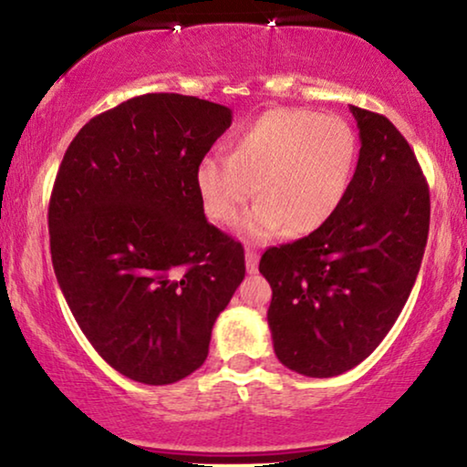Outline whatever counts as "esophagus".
Wrapping results in <instances>:
<instances>
[{"mask_svg": "<svg viewBox=\"0 0 467 467\" xmlns=\"http://www.w3.org/2000/svg\"><path fill=\"white\" fill-rule=\"evenodd\" d=\"M259 267V254L254 251H246V272L254 274Z\"/></svg>", "mask_w": 467, "mask_h": 467, "instance_id": "34e87169", "label": "esophagus"}]
</instances>
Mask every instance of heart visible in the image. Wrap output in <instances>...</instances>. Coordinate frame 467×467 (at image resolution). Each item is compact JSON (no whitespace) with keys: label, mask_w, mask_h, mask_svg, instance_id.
<instances>
[{"label":"heart","mask_w":467,"mask_h":467,"mask_svg":"<svg viewBox=\"0 0 467 467\" xmlns=\"http://www.w3.org/2000/svg\"><path fill=\"white\" fill-rule=\"evenodd\" d=\"M357 150V133L344 119L276 108L235 133L229 157H203L195 189L203 213L221 225H235L257 195L246 238L267 240L283 229L302 238L327 225L342 206Z\"/></svg>","instance_id":"1"}]
</instances>
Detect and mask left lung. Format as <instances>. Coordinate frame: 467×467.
Listing matches in <instances>:
<instances>
[{
  "label": "left lung",
  "mask_w": 467,
  "mask_h": 467,
  "mask_svg": "<svg viewBox=\"0 0 467 467\" xmlns=\"http://www.w3.org/2000/svg\"><path fill=\"white\" fill-rule=\"evenodd\" d=\"M359 161L327 225L272 246L267 325L283 366L310 379L348 372L398 321L423 261L430 189L406 138L382 114L350 106Z\"/></svg>",
  "instance_id": "obj_1"
}]
</instances>
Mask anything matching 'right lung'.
Masks as SVG:
<instances>
[{
  "label": "right lung",
  "mask_w": 467,
  "mask_h": 467,
  "mask_svg": "<svg viewBox=\"0 0 467 467\" xmlns=\"http://www.w3.org/2000/svg\"><path fill=\"white\" fill-rule=\"evenodd\" d=\"M232 119L191 95H140L88 120L57 171V283L101 359L136 382L193 374L244 280V248L208 223L195 189Z\"/></svg>",
  "instance_id": "1"
}]
</instances>
